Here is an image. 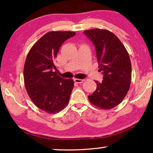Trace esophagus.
Segmentation results:
<instances>
[{
  "instance_id": "obj_1",
  "label": "esophagus",
  "mask_w": 153,
  "mask_h": 153,
  "mask_svg": "<svg viewBox=\"0 0 153 153\" xmlns=\"http://www.w3.org/2000/svg\"><path fill=\"white\" fill-rule=\"evenodd\" d=\"M83 79H74V82L76 83H81L83 82Z\"/></svg>"
}]
</instances>
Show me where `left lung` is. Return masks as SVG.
Listing matches in <instances>:
<instances>
[{
    "label": "left lung",
    "mask_w": 153,
    "mask_h": 153,
    "mask_svg": "<svg viewBox=\"0 0 153 153\" xmlns=\"http://www.w3.org/2000/svg\"><path fill=\"white\" fill-rule=\"evenodd\" d=\"M95 45L100 72L104 74L97 89L88 96L93 105L111 109L123 101L129 89L131 66L128 52L116 35L104 29L93 28L83 32Z\"/></svg>",
    "instance_id": "8db88e82"
}]
</instances>
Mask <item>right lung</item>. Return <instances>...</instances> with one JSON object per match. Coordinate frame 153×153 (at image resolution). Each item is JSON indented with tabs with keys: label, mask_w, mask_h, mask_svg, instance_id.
I'll use <instances>...</instances> for the list:
<instances>
[{
	"label": "right lung",
	"mask_w": 153,
	"mask_h": 153,
	"mask_svg": "<svg viewBox=\"0 0 153 153\" xmlns=\"http://www.w3.org/2000/svg\"><path fill=\"white\" fill-rule=\"evenodd\" d=\"M75 35L71 31L46 33L27 55L24 68L27 93L35 106L49 114L60 111L70 100L74 81L58 76L53 61L62 44Z\"/></svg>",
	"instance_id": "obj_1"
}]
</instances>
